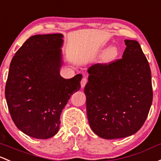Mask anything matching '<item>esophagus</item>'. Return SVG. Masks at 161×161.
I'll return each mask as SVG.
<instances>
[{
	"mask_svg": "<svg viewBox=\"0 0 161 161\" xmlns=\"http://www.w3.org/2000/svg\"><path fill=\"white\" fill-rule=\"evenodd\" d=\"M86 83H87V79L86 77L82 78V80H81V86H82V88L85 87Z\"/></svg>",
	"mask_w": 161,
	"mask_h": 161,
	"instance_id": "34e87169",
	"label": "esophagus"
}]
</instances>
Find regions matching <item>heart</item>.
Wrapping results in <instances>:
<instances>
[{
	"instance_id": "obj_1",
	"label": "heart",
	"mask_w": 161,
	"mask_h": 161,
	"mask_svg": "<svg viewBox=\"0 0 161 161\" xmlns=\"http://www.w3.org/2000/svg\"><path fill=\"white\" fill-rule=\"evenodd\" d=\"M118 55V50L116 47H110L106 51L104 54V59L107 62L113 60Z\"/></svg>"
}]
</instances>
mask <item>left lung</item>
I'll return each mask as SVG.
<instances>
[{"instance_id":"8db88e82","label":"left lung","mask_w":161,"mask_h":161,"mask_svg":"<svg viewBox=\"0 0 161 161\" xmlns=\"http://www.w3.org/2000/svg\"><path fill=\"white\" fill-rule=\"evenodd\" d=\"M123 58L89 69L86 85L91 129L104 139L131 136L146 121L152 101L151 72L140 44L125 40Z\"/></svg>"}]
</instances>
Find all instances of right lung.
<instances>
[{
	"label": "right lung",
	"instance_id": "obj_1",
	"mask_svg": "<svg viewBox=\"0 0 161 161\" xmlns=\"http://www.w3.org/2000/svg\"><path fill=\"white\" fill-rule=\"evenodd\" d=\"M62 37H30L11 62L5 86L7 104L17 127L31 137L48 139L58 133L62 109L81 87V74L69 79L59 74Z\"/></svg>",
	"mask_w": 161,
	"mask_h": 161
}]
</instances>
